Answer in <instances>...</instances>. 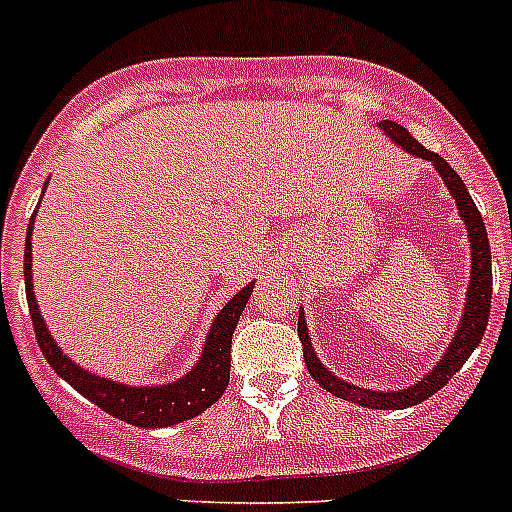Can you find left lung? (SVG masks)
Here are the masks:
<instances>
[{
    "label": "left lung",
    "mask_w": 512,
    "mask_h": 512,
    "mask_svg": "<svg viewBox=\"0 0 512 512\" xmlns=\"http://www.w3.org/2000/svg\"><path fill=\"white\" fill-rule=\"evenodd\" d=\"M379 128L390 135L392 140H397L402 148L413 156L425 158L431 161L438 169L441 179L446 182V187L454 194L456 205H459L461 220L467 223L469 230V243H472V277H469V289H467V307H464V318H461L459 333L451 341L449 351L438 361V366L433 369L428 377L420 379L418 384L408 387V390L400 392H374V390H361V387H354V384L343 382V379L333 377V374L315 359V351H312L310 336H307L305 328V315H300L297 320V333H300L302 341V356H305L307 372L312 374V379L328 390L330 395L341 397V400L356 402L361 408H377V410H402L410 408V405H420L423 400H428L431 395H436L443 384L449 382L461 366L467 364V359L472 356L474 348L479 346L482 336L487 330V318H490V300H492V264H490V241H487V230L485 223H482V215H479L477 205L469 197L467 187L461 182V176L451 169L446 161H443L438 153L428 151L425 146H420L418 140L408 133V130L397 125L392 120H382Z\"/></svg>",
    "instance_id": "1"
}]
</instances>
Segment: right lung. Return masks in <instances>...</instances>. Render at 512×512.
<instances>
[{"label":"right lung","instance_id":"obj_1","mask_svg":"<svg viewBox=\"0 0 512 512\" xmlns=\"http://www.w3.org/2000/svg\"><path fill=\"white\" fill-rule=\"evenodd\" d=\"M33 220L35 215L30 217L25 238L27 305H30V318H33L35 338H38L40 351H43L45 361L56 369L58 377L66 379L79 395L92 400L104 413L115 415V418L125 420L130 425H138V428H166V425L182 423V420L200 415L202 410L210 408L212 402L223 397L225 387L230 382V343H233V330L238 325V318H241L248 297H251L253 284L243 287L220 310V315L212 323L210 336H207L200 364L194 366L187 377L179 379V382L164 384V387H128V384L110 382V379L97 377V374L76 366L56 346V341H53L48 328H45L43 315H40L38 302H35L33 274H30V259H33L30 256V233H33Z\"/></svg>","mask_w":512,"mask_h":512}]
</instances>
